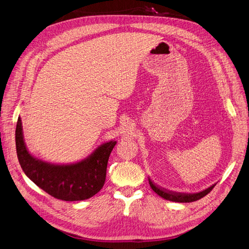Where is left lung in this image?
Instances as JSON below:
<instances>
[{
	"instance_id": "1",
	"label": "left lung",
	"mask_w": 249,
	"mask_h": 249,
	"mask_svg": "<svg viewBox=\"0 0 249 249\" xmlns=\"http://www.w3.org/2000/svg\"><path fill=\"white\" fill-rule=\"evenodd\" d=\"M149 184H150L151 188L153 189V191L156 192V194L159 196H161L164 199L171 200V202H176V203H190V202H195V200H197L199 198L204 197L205 196H207L213 189V187L216 185V184H213L212 186L206 188L203 191L196 192V194H187L186 195V194H176V192L165 191V190H163L161 188H159L158 186H156L155 184L152 182L150 179H149Z\"/></svg>"
}]
</instances>
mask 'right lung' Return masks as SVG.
Returning <instances> with one entry per match:
<instances>
[{
	"instance_id": "1",
	"label": "right lung",
	"mask_w": 249,
	"mask_h": 249,
	"mask_svg": "<svg viewBox=\"0 0 249 249\" xmlns=\"http://www.w3.org/2000/svg\"><path fill=\"white\" fill-rule=\"evenodd\" d=\"M15 143L19 164L30 180L55 198L74 202L92 197L103 187L108 158L117 141L101 143L91 155L78 162H46L29 152L23 139L21 119L18 117Z\"/></svg>"
}]
</instances>
